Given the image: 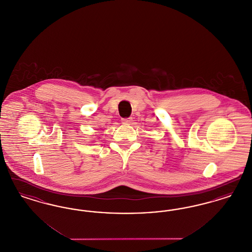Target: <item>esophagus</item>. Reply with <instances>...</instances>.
Masks as SVG:
<instances>
[{
    "mask_svg": "<svg viewBox=\"0 0 252 252\" xmlns=\"http://www.w3.org/2000/svg\"><path fill=\"white\" fill-rule=\"evenodd\" d=\"M132 123V118H126V119H123V124L125 125H130Z\"/></svg>",
    "mask_w": 252,
    "mask_h": 252,
    "instance_id": "34e87169",
    "label": "esophagus"
}]
</instances>
